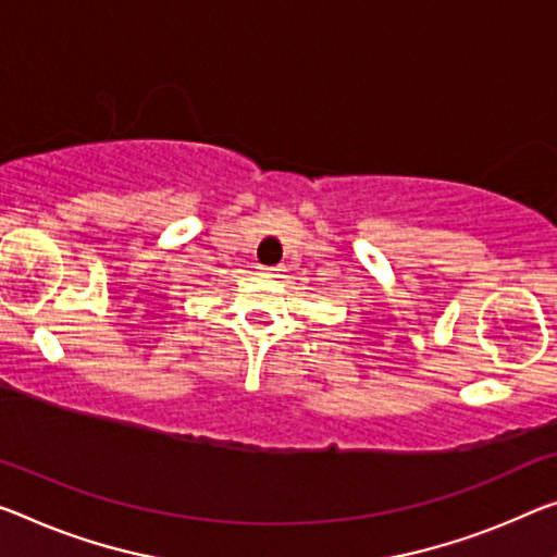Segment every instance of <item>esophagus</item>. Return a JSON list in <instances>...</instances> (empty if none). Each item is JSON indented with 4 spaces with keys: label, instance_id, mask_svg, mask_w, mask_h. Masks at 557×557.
<instances>
[{
    "label": "esophagus",
    "instance_id": "obj_1",
    "mask_svg": "<svg viewBox=\"0 0 557 557\" xmlns=\"http://www.w3.org/2000/svg\"><path fill=\"white\" fill-rule=\"evenodd\" d=\"M263 271H267V276H278L281 269H263Z\"/></svg>",
    "mask_w": 557,
    "mask_h": 557
}]
</instances>
